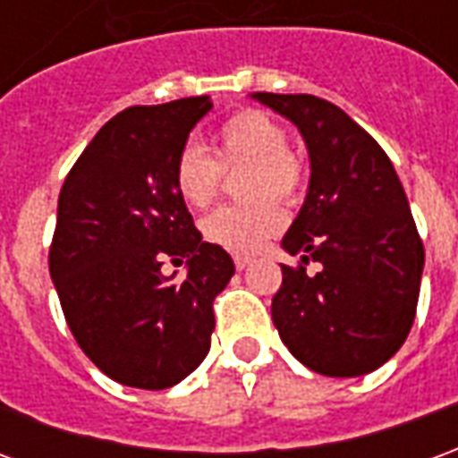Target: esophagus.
<instances>
[{
  "label": "esophagus",
  "instance_id": "esophagus-1",
  "mask_svg": "<svg viewBox=\"0 0 458 458\" xmlns=\"http://www.w3.org/2000/svg\"><path fill=\"white\" fill-rule=\"evenodd\" d=\"M233 259H235V267H238V269H245L250 265V262H252V259L242 258V255H235V258H233Z\"/></svg>",
  "mask_w": 458,
  "mask_h": 458
}]
</instances>
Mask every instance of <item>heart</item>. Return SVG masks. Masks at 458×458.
<instances>
[{"mask_svg": "<svg viewBox=\"0 0 458 458\" xmlns=\"http://www.w3.org/2000/svg\"><path fill=\"white\" fill-rule=\"evenodd\" d=\"M213 157L199 144H183L176 151L171 181L193 208L216 200L223 171L245 166L240 193L252 199L238 206H223L203 220V235L213 245L250 255L267 245L284 228L287 216L277 200L297 203L307 191V166L287 149V131L262 110H240L223 122L213 137Z\"/></svg>", "mask_w": 458, "mask_h": 458, "instance_id": "obj_1", "label": "heart"}]
</instances>
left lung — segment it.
Masks as SVG:
<instances>
[{
	"instance_id": "8db88e82",
	"label": "left lung",
	"mask_w": 458,
	"mask_h": 458,
	"mask_svg": "<svg viewBox=\"0 0 458 458\" xmlns=\"http://www.w3.org/2000/svg\"><path fill=\"white\" fill-rule=\"evenodd\" d=\"M307 140L311 183L282 240L272 321L292 355L314 373L355 377L390 360L417 314L424 245L400 176L368 131L317 95L255 93ZM319 272L309 276L306 265Z\"/></svg>"
}]
</instances>
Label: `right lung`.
I'll return each mask as SVG.
<instances>
[{
    "label": "right lung",
    "instance_id": "1",
    "mask_svg": "<svg viewBox=\"0 0 458 458\" xmlns=\"http://www.w3.org/2000/svg\"><path fill=\"white\" fill-rule=\"evenodd\" d=\"M208 95L134 105L105 122L68 171L48 248L65 324L107 377L166 390L196 370L216 327L213 301L235 272L200 240L171 169ZM190 262L183 280L163 262ZM175 274V273H174Z\"/></svg>",
    "mask_w": 458,
    "mask_h": 458
}]
</instances>
